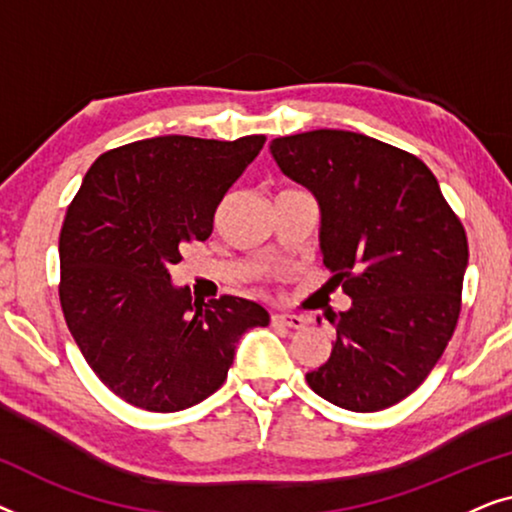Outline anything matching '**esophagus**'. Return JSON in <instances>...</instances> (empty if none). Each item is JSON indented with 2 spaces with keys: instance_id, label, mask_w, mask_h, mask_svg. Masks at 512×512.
<instances>
[{
  "instance_id": "1",
  "label": "esophagus",
  "mask_w": 512,
  "mask_h": 512,
  "mask_svg": "<svg viewBox=\"0 0 512 512\" xmlns=\"http://www.w3.org/2000/svg\"><path fill=\"white\" fill-rule=\"evenodd\" d=\"M272 324H279V326H286V328H303L305 326V319L298 317V314H289V312H277L272 314Z\"/></svg>"
}]
</instances>
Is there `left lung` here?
I'll return each instance as SVG.
<instances>
[{
    "label": "left lung",
    "mask_w": 512,
    "mask_h": 512,
    "mask_svg": "<svg viewBox=\"0 0 512 512\" xmlns=\"http://www.w3.org/2000/svg\"><path fill=\"white\" fill-rule=\"evenodd\" d=\"M272 156L321 207V251L352 298L326 314L333 352L305 375L314 394L377 412L426 380L461 312L464 223L412 153L347 130L277 137Z\"/></svg>",
    "instance_id": "1"
}]
</instances>
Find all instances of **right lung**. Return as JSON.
<instances>
[{"label": "right lung", "instance_id": "add662e5", "mask_svg": "<svg viewBox=\"0 0 512 512\" xmlns=\"http://www.w3.org/2000/svg\"><path fill=\"white\" fill-rule=\"evenodd\" d=\"M265 135L235 142L167 135L102 153L60 230V305L83 359L125 403L177 412L226 382L235 345L268 326L258 303H198L174 289L172 263L212 235L230 186Z\"/></svg>", "mask_w": 512, "mask_h": 512}]
</instances>
